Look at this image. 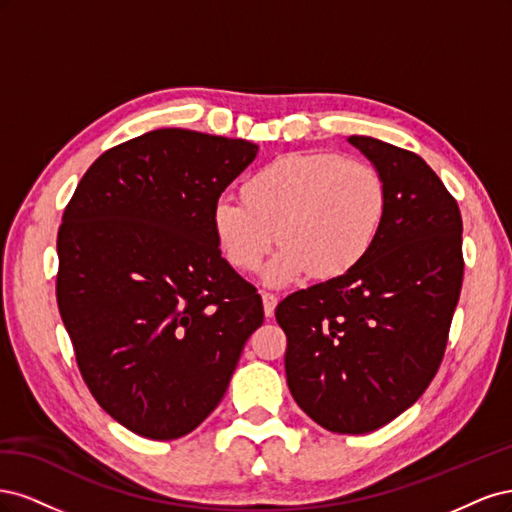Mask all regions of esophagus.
Segmentation results:
<instances>
[{
    "instance_id": "1",
    "label": "esophagus",
    "mask_w": 512,
    "mask_h": 512,
    "mask_svg": "<svg viewBox=\"0 0 512 512\" xmlns=\"http://www.w3.org/2000/svg\"><path fill=\"white\" fill-rule=\"evenodd\" d=\"M277 301H280V297H277V294H273V292H262V305H265V316H267V318L273 316L275 307H277Z\"/></svg>"
}]
</instances>
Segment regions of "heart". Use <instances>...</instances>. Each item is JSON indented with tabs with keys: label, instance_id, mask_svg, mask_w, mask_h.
Returning a JSON list of instances; mask_svg holds the SVG:
<instances>
[{
	"label": "heart",
	"instance_id": "heart-1",
	"mask_svg": "<svg viewBox=\"0 0 512 512\" xmlns=\"http://www.w3.org/2000/svg\"><path fill=\"white\" fill-rule=\"evenodd\" d=\"M389 209L376 166L335 153H286L245 181L243 200L220 198L213 232L232 267L256 271L273 250L271 284L307 273L335 280L374 247Z\"/></svg>",
	"mask_w": 512,
	"mask_h": 512
}]
</instances>
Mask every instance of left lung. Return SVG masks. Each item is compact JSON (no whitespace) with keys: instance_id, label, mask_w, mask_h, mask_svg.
Instances as JSON below:
<instances>
[{"instance_id":"8db88e82","label":"left lung","mask_w":512,"mask_h":512,"mask_svg":"<svg viewBox=\"0 0 512 512\" xmlns=\"http://www.w3.org/2000/svg\"><path fill=\"white\" fill-rule=\"evenodd\" d=\"M389 209L371 252L342 277L275 309L299 408L333 433H369L408 410L438 374L463 282L461 213L416 153L371 136Z\"/></svg>"}]
</instances>
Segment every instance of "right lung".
<instances>
[{
	"label": "right lung",
	"mask_w": 512,
	"mask_h": 512,
	"mask_svg": "<svg viewBox=\"0 0 512 512\" xmlns=\"http://www.w3.org/2000/svg\"><path fill=\"white\" fill-rule=\"evenodd\" d=\"M243 138L164 128L104 151L57 232V305L94 399L175 440L220 404L262 299L222 258L213 207L256 158Z\"/></svg>",
	"instance_id": "right-lung-1"
}]
</instances>
